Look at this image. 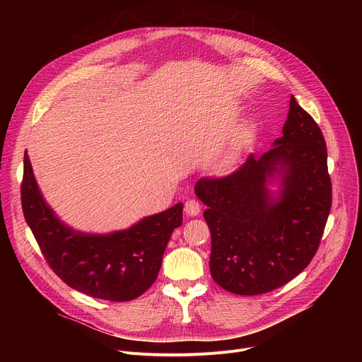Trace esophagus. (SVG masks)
Instances as JSON below:
<instances>
[{
    "mask_svg": "<svg viewBox=\"0 0 362 362\" xmlns=\"http://www.w3.org/2000/svg\"><path fill=\"white\" fill-rule=\"evenodd\" d=\"M185 213H186V216H189V217L198 216V214L201 213V205H199V202L195 201V199L186 201V204H185Z\"/></svg>",
    "mask_w": 362,
    "mask_h": 362,
    "instance_id": "1",
    "label": "esophagus"
}]
</instances>
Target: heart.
<instances>
[{"label": "heart", "instance_id": "b5f03b06", "mask_svg": "<svg viewBox=\"0 0 362 362\" xmlns=\"http://www.w3.org/2000/svg\"><path fill=\"white\" fill-rule=\"evenodd\" d=\"M240 157V138H238L229 148L224 151V154L217 160L216 170L220 175H227L236 167Z\"/></svg>", "mask_w": 362, "mask_h": 362}]
</instances>
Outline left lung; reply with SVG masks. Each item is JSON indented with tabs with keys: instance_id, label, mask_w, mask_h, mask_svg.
Masks as SVG:
<instances>
[{
	"instance_id": "1",
	"label": "left lung",
	"mask_w": 362,
	"mask_h": 362,
	"mask_svg": "<svg viewBox=\"0 0 362 362\" xmlns=\"http://www.w3.org/2000/svg\"><path fill=\"white\" fill-rule=\"evenodd\" d=\"M283 135L233 175L201 179L211 232L210 272L235 295L272 292L315 255L332 206L325 136L292 95Z\"/></svg>"
}]
</instances>
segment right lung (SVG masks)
Returning a JSON list of instances; mask_svg holds the SVG:
<instances>
[{
    "label": "right lung",
    "mask_w": 362,
    "mask_h": 362,
    "mask_svg": "<svg viewBox=\"0 0 362 362\" xmlns=\"http://www.w3.org/2000/svg\"><path fill=\"white\" fill-rule=\"evenodd\" d=\"M23 167V214L57 276L71 289L114 302L135 299L152 286L170 236L182 226V202L123 230L88 233L66 224L48 205L28 151Z\"/></svg>",
    "instance_id": "obj_1"
}]
</instances>
